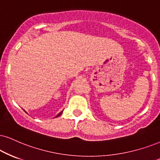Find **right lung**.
Listing matches in <instances>:
<instances>
[{"label": "right lung", "instance_id": "obj_1", "mask_svg": "<svg viewBox=\"0 0 160 160\" xmlns=\"http://www.w3.org/2000/svg\"><path fill=\"white\" fill-rule=\"evenodd\" d=\"M62 112H63V111H62V112H60V113H59L58 114V115H57V116H56V117H58V116H60V115H61V114H62Z\"/></svg>", "mask_w": 160, "mask_h": 160}]
</instances>
